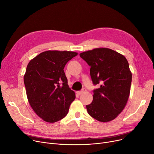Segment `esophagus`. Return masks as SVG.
<instances>
[{
	"label": "esophagus",
	"mask_w": 154,
	"mask_h": 154,
	"mask_svg": "<svg viewBox=\"0 0 154 154\" xmlns=\"http://www.w3.org/2000/svg\"><path fill=\"white\" fill-rule=\"evenodd\" d=\"M85 91H86V89H85V88H83L81 91H78V92H77V94H78L79 95H81L82 94H83V93H84V92H85Z\"/></svg>",
	"instance_id": "obj_1"
}]
</instances>
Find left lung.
Instances as JSON below:
<instances>
[{
  "instance_id": "obj_1",
  "label": "left lung",
  "mask_w": 154,
  "mask_h": 154,
  "mask_svg": "<svg viewBox=\"0 0 154 154\" xmlns=\"http://www.w3.org/2000/svg\"><path fill=\"white\" fill-rule=\"evenodd\" d=\"M91 66L94 85L93 100L86 108L88 114L100 122L116 119L123 110L131 91L132 73L125 57L107 48H98L80 54Z\"/></svg>"
}]
</instances>
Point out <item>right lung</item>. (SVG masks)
Wrapping results in <instances>:
<instances>
[{
  "instance_id": "add662e5",
  "label": "right lung",
  "mask_w": 154,
  "mask_h": 154,
  "mask_svg": "<svg viewBox=\"0 0 154 154\" xmlns=\"http://www.w3.org/2000/svg\"><path fill=\"white\" fill-rule=\"evenodd\" d=\"M77 55L70 51H48L27 65L23 77L27 99L36 114L45 122L54 123L64 118L75 99L63 69Z\"/></svg>"
}]
</instances>
